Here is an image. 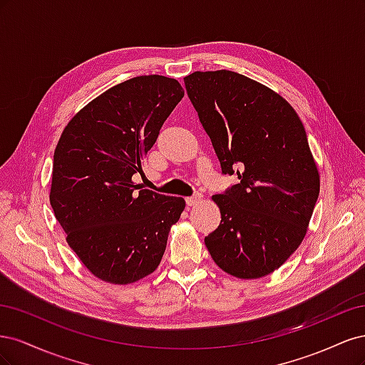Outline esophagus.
Instances as JSON below:
<instances>
[{
  "label": "esophagus",
  "instance_id": "obj_1",
  "mask_svg": "<svg viewBox=\"0 0 365 365\" xmlns=\"http://www.w3.org/2000/svg\"><path fill=\"white\" fill-rule=\"evenodd\" d=\"M202 197H204V196H202L201 193H196V195H193V196L185 197V202H187V205H189V207H193V205H196L197 202H201Z\"/></svg>",
  "mask_w": 365,
  "mask_h": 365
}]
</instances>
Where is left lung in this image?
<instances>
[{"label":"left lung","instance_id":"left-lung-1","mask_svg":"<svg viewBox=\"0 0 365 365\" xmlns=\"http://www.w3.org/2000/svg\"><path fill=\"white\" fill-rule=\"evenodd\" d=\"M184 83L222 173L239 178L212 197L220 224L205 247L233 277H264L300 247L319 195L304 126L280 94L244 74L195 71Z\"/></svg>","mask_w":365,"mask_h":365}]
</instances>
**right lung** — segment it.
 I'll return each mask as SVG.
<instances>
[{"label":"right lung","mask_w":365,"mask_h":365,"mask_svg":"<svg viewBox=\"0 0 365 365\" xmlns=\"http://www.w3.org/2000/svg\"><path fill=\"white\" fill-rule=\"evenodd\" d=\"M182 97L172 77H132L83 106L54 149V216L76 256L106 283L129 284L155 271L184 212L182 197L132 181L145 175L143 160Z\"/></svg>","instance_id":"obj_1"}]
</instances>
